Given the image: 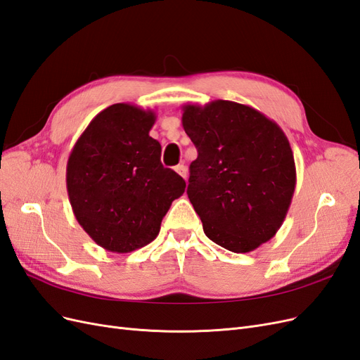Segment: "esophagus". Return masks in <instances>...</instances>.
I'll list each match as a JSON object with an SVG mask.
<instances>
[{
    "instance_id": "obj_1",
    "label": "esophagus",
    "mask_w": 360,
    "mask_h": 360,
    "mask_svg": "<svg viewBox=\"0 0 360 360\" xmlns=\"http://www.w3.org/2000/svg\"><path fill=\"white\" fill-rule=\"evenodd\" d=\"M174 169H176V172H177V174H180V176H181L184 180L188 179V168L184 167V165H177V167L174 168Z\"/></svg>"
}]
</instances>
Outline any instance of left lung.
I'll return each mask as SVG.
<instances>
[{
	"instance_id": "8db88e82",
	"label": "left lung",
	"mask_w": 360,
	"mask_h": 360,
	"mask_svg": "<svg viewBox=\"0 0 360 360\" xmlns=\"http://www.w3.org/2000/svg\"><path fill=\"white\" fill-rule=\"evenodd\" d=\"M181 123L198 150L188 197L205 236L237 254L269 242L296 188L294 156L282 129L231 101L184 105Z\"/></svg>"
}]
</instances>
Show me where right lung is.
I'll use <instances>...</instances> for the list:
<instances>
[{
    "mask_svg": "<svg viewBox=\"0 0 360 360\" xmlns=\"http://www.w3.org/2000/svg\"><path fill=\"white\" fill-rule=\"evenodd\" d=\"M153 111L115 103L97 114L73 146L66 183L76 221L106 250L127 254L153 242L186 181L160 163L148 135Z\"/></svg>",
    "mask_w": 360,
    "mask_h": 360,
    "instance_id": "1",
    "label": "right lung"
}]
</instances>
